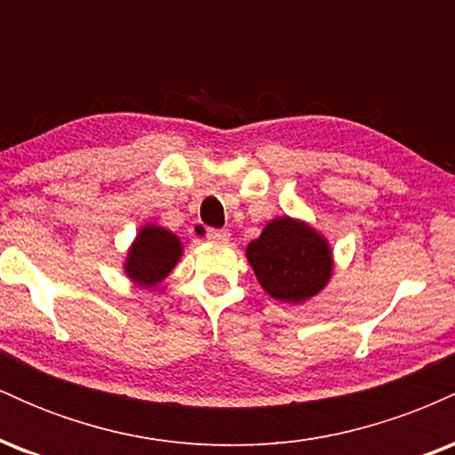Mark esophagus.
<instances>
[{"label": "esophagus", "mask_w": 455, "mask_h": 455, "mask_svg": "<svg viewBox=\"0 0 455 455\" xmlns=\"http://www.w3.org/2000/svg\"><path fill=\"white\" fill-rule=\"evenodd\" d=\"M205 237L213 243H227L228 239H231V233H228L227 228H207Z\"/></svg>", "instance_id": "34e87169"}]
</instances>
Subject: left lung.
Returning <instances> with one entry per match:
<instances>
[{
	"instance_id": "obj_1",
	"label": "left lung",
	"mask_w": 455,
	"mask_h": 455,
	"mask_svg": "<svg viewBox=\"0 0 455 455\" xmlns=\"http://www.w3.org/2000/svg\"><path fill=\"white\" fill-rule=\"evenodd\" d=\"M245 257L274 299L299 304L315 297L331 278V250L315 228L293 218H278L250 242Z\"/></svg>"
}]
</instances>
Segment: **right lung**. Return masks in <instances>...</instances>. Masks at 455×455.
<instances>
[{
    "label": "right lung",
    "mask_w": 455,
    "mask_h": 455,
    "mask_svg": "<svg viewBox=\"0 0 455 455\" xmlns=\"http://www.w3.org/2000/svg\"><path fill=\"white\" fill-rule=\"evenodd\" d=\"M180 257V239L166 228L149 224V227L140 228L124 267H126L128 278L137 284L156 286L171 274Z\"/></svg>",
    "instance_id": "obj_1"
}]
</instances>
